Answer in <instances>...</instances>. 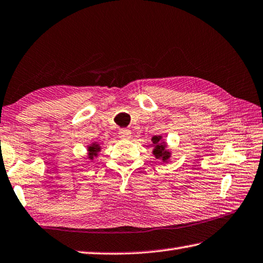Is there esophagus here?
Instances as JSON below:
<instances>
[{"mask_svg": "<svg viewBox=\"0 0 263 263\" xmlns=\"http://www.w3.org/2000/svg\"><path fill=\"white\" fill-rule=\"evenodd\" d=\"M132 136V132L129 129H120L119 132V137L122 138V140H129Z\"/></svg>", "mask_w": 263, "mask_h": 263, "instance_id": "esophagus-1", "label": "esophagus"}]
</instances>
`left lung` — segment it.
Segmentation results:
<instances>
[{
    "mask_svg": "<svg viewBox=\"0 0 263 263\" xmlns=\"http://www.w3.org/2000/svg\"><path fill=\"white\" fill-rule=\"evenodd\" d=\"M161 137H157L155 136L152 138L153 144H155V148H153V155L156 156V158H161L163 161H166L168 158H170V152H167L165 150V143H160Z\"/></svg>",
    "mask_w": 263,
    "mask_h": 263,
    "instance_id": "left-lung-1",
    "label": "left lung"
}]
</instances>
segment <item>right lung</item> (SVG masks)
Segmentation results:
<instances>
[{
	"instance_id": "add662e5",
	"label": "right lung",
	"mask_w": 263,
	"mask_h": 263,
	"mask_svg": "<svg viewBox=\"0 0 263 263\" xmlns=\"http://www.w3.org/2000/svg\"><path fill=\"white\" fill-rule=\"evenodd\" d=\"M98 151H100V147H98L97 144H92L91 146H89V156H90V158L96 156Z\"/></svg>"
}]
</instances>
